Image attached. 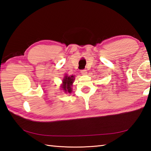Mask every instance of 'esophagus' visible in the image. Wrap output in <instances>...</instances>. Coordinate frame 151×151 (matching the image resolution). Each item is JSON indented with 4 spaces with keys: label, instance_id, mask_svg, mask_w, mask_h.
<instances>
[{
    "label": "esophagus",
    "instance_id": "34e87169",
    "mask_svg": "<svg viewBox=\"0 0 151 151\" xmlns=\"http://www.w3.org/2000/svg\"><path fill=\"white\" fill-rule=\"evenodd\" d=\"M81 73H82V75H87V70H86V69H82V70H81Z\"/></svg>",
    "mask_w": 151,
    "mask_h": 151
}]
</instances>
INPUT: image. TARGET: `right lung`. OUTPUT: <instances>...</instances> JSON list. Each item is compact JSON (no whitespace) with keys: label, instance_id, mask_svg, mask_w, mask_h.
I'll return each mask as SVG.
<instances>
[{"label":"right lung","instance_id":"obj_1","mask_svg":"<svg viewBox=\"0 0 151 151\" xmlns=\"http://www.w3.org/2000/svg\"><path fill=\"white\" fill-rule=\"evenodd\" d=\"M74 81H75V76L71 75V76H68L65 75L64 76V78L62 81V84H61V88L63 89V90L65 91V92L67 93H71L72 91V85L73 83L74 82Z\"/></svg>","mask_w":151,"mask_h":151}]
</instances>
